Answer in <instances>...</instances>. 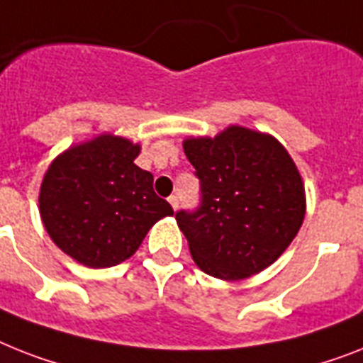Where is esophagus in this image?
<instances>
[{"label":"esophagus","mask_w":363,"mask_h":363,"mask_svg":"<svg viewBox=\"0 0 363 363\" xmlns=\"http://www.w3.org/2000/svg\"><path fill=\"white\" fill-rule=\"evenodd\" d=\"M169 202H170V206H172V209H174V211L179 208V200H178V196H176V194L169 196Z\"/></svg>","instance_id":"obj_1"}]
</instances>
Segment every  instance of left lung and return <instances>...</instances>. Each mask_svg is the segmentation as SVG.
Instances as JSON below:
<instances>
[{
  "label": "left lung",
  "instance_id": "left-lung-1",
  "mask_svg": "<svg viewBox=\"0 0 363 363\" xmlns=\"http://www.w3.org/2000/svg\"><path fill=\"white\" fill-rule=\"evenodd\" d=\"M200 182L196 209L176 213L203 272L241 280L269 267L289 247L306 211L304 187L284 146L232 125L215 139H187Z\"/></svg>",
  "mask_w": 363,
  "mask_h": 363
}]
</instances>
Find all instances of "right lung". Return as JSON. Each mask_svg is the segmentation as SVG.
<instances>
[{
  "label": "right lung",
  "instance_id": "1",
  "mask_svg": "<svg viewBox=\"0 0 363 363\" xmlns=\"http://www.w3.org/2000/svg\"><path fill=\"white\" fill-rule=\"evenodd\" d=\"M140 148L101 135L59 155L40 187V217L50 238L92 269L133 256L148 230L174 209L154 191V176L133 163Z\"/></svg>",
  "mask_w": 363,
  "mask_h": 363
}]
</instances>
